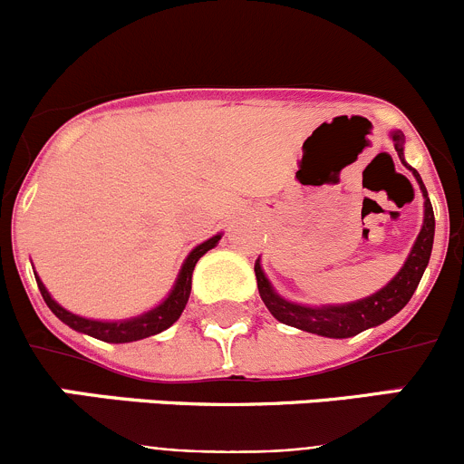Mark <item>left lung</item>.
Returning <instances> with one entry per match:
<instances>
[{
	"instance_id": "1",
	"label": "left lung",
	"mask_w": 464,
	"mask_h": 464,
	"mask_svg": "<svg viewBox=\"0 0 464 464\" xmlns=\"http://www.w3.org/2000/svg\"><path fill=\"white\" fill-rule=\"evenodd\" d=\"M395 141V150L400 159L404 161V137L400 132L392 134ZM406 166V161H404ZM411 168V166H409ZM418 179L420 188L424 193V224L420 231L418 240H415L413 251H411L409 260L401 266L400 274L391 280L383 289H379L372 296L363 298L359 303H350V305H325V307H303L296 303H289L280 298L278 294L271 289L269 280L265 278L260 269V262H256V278H258L260 298L266 305V310L276 316L285 325L298 327V330L312 332V334L330 336V339H348V336L359 334V332L375 327L379 323L388 321L395 316L406 303L411 301L413 292L418 289L420 280H422L424 269H427L429 258H431L433 249V233H435V218H433V206L427 198V188H424L422 179H420L418 170L411 168Z\"/></svg>"
}]
</instances>
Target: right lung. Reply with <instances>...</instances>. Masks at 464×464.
I'll return each mask as SVG.
<instances>
[{
	"label": "right lung",
	"mask_w": 464,
	"mask_h": 464,
	"mask_svg": "<svg viewBox=\"0 0 464 464\" xmlns=\"http://www.w3.org/2000/svg\"><path fill=\"white\" fill-rule=\"evenodd\" d=\"M219 237L222 236H215L210 237V240H206L204 245L195 246V249L190 251L188 258H186L184 266H181L179 278H177L175 289L170 292V296H168L161 305L154 307L152 312H148V314L143 316H137V319L119 321V323L82 319V316H76L72 314V312L64 310V307H60L58 303L49 296V292H46V287L42 285V280L35 276L37 287H40V294L42 298H44L46 305H49V310L53 312L60 321L67 323L69 327H73V330L78 332H85V334L93 336V339L107 341V343H130V341H139V339H145V336L159 334V332H163L166 327H170L172 323L179 319L190 296V283H193L195 265H198V260L202 258L206 251L213 249V246L218 245Z\"/></svg>",
	"instance_id": "add662e5"
}]
</instances>
